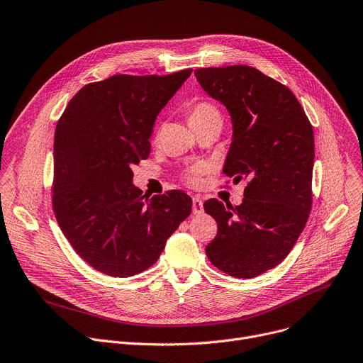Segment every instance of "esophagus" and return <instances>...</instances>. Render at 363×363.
<instances>
[{
  "label": "esophagus",
  "instance_id": "esophagus-1",
  "mask_svg": "<svg viewBox=\"0 0 363 363\" xmlns=\"http://www.w3.org/2000/svg\"><path fill=\"white\" fill-rule=\"evenodd\" d=\"M204 213V204L200 196H192V214H203Z\"/></svg>",
  "mask_w": 363,
  "mask_h": 363
}]
</instances>
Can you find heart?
<instances>
[{
	"mask_svg": "<svg viewBox=\"0 0 363 363\" xmlns=\"http://www.w3.org/2000/svg\"><path fill=\"white\" fill-rule=\"evenodd\" d=\"M211 117H220L218 110L210 104V103H199L195 104L194 107H191L189 113H188V121L189 125L195 124V123H200L204 121L207 118ZM206 171V164L204 163H194L191 167L186 168V171L184 172V179L189 184V185H196L199 184V178L200 175Z\"/></svg>",
	"mask_w": 363,
	"mask_h": 363,
	"instance_id": "1",
	"label": "heart"
}]
</instances>
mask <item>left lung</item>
Wrapping results in <instances>:
<instances>
[{
  "label": "left lung",
  "mask_w": 363,
  "mask_h": 363,
  "mask_svg": "<svg viewBox=\"0 0 363 363\" xmlns=\"http://www.w3.org/2000/svg\"><path fill=\"white\" fill-rule=\"evenodd\" d=\"M195 77L232 118L223 172L235 182L247 179L240 206L204 203L218 225L206 253L224 274L255 278L279 265L308 220L313 127L288 86L252 67L201 68Z\"/></svg>",
  "instance_id": "obj_1"
}]
</instances>
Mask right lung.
<instances>
[{
	"mask_svg": "<svg viewBox=\"0 0 363 363\" xmlns=\"http://www.w3.org/2000/svg\"><path fill=\"white\" fill-rule=\"evenodd\" d=\"M191 72L114 75L88 84L57 121L55 216L75 252L106 275L146 271L191 214L189 195L178 189L143 195L131 171L147 159L155 120Z\"/></svg>",
	"mask_w": 363,
	"mask_h": 363,
	"instance_id": "add662e5",
	"label": "right lung"
}]
</instances>
